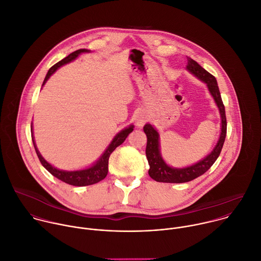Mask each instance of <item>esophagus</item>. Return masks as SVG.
I'll return each instance as SVG.
<instances>
[{
	"label": "esophagus",
	"instance_id": "34e87169",
	"mask_svg": "<svg viewBox=\"0 0 261 261\" xmlns=\"http://www.w3.org/2000/svg\"><path fill=\"white\" fill-rule=\"evenodd\" d=\"M146 120H147V115H146L145 111L139 110L138 113L136 114V116H135L136 125H137L138 127H141V126L144 125V123L146 122Z\"/></svg>",
	"mask_w": 261,
	"mask_h": 261
}]
</instances>
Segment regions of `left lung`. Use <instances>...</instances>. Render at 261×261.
<instances>
[{
	"label": "left lung",
	"instance_id": "1",
	"mask_svg": "<svg viewBox=\"0 0 261 261\" xmlns=\"http://www.w3.org/2000/svg\"><path fill=\"white\" fill-rule=\"evenodd\" d=\"M187 61H188V64L186 69H187L191 74H193L195 77H197L199 81H201L206 85V88L219 109L220 117H221V132L216 145L214 146L213 151L210 154H207L203 159L199 160L198 162L192 165L178 168V167H172L165 162V160L161 155L159 132L153 125L148 123L145 124L143 127V131L147 138L145 155H146L148 164H150L148 174H150V176L156 181L178 184V182L190 181L200 176L201 174L206 172L211 168V166L215 163V161L218 159L223 147V144H224V141H225L226 129H227L225 108L221 99V94L219 91L217 81L211 73H208L205 69H203L197 62H195L189 57H187Z\"/></svg>",
	"mask_w": 261,
	"mask_h": 261
}]
</instances>
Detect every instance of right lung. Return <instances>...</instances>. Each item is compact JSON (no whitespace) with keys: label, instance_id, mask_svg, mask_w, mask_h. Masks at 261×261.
Here are the masks:
<instances>
[{"label":"right lung","instance_id":"obj_1","mask_svg":"<svg viewBox=\"0 0 261 261\" xmlns=\"http://www.w3.org/2000/svg\"><path fill=\"white\" fill-rule=\"evenodd\" d=\"M84 53H91V50L86 49V48H82L79 50L73 51L72 54H70L68 57H66L65 59H63L62 61H60L59 63H57L56 65H54L47 72L46 76L44 79V82L42 84V87L46 84V82L49 80V77L53 75V74L62 66L72 62L75 60L81 54ZM134 126L130 125L126 128H124L123 130H121L114 138L113 140L110 141V143L108 144V146L105 148V151L103 152V154L100 156V158H98V160L96 162H94L91 166L83 168V169H77V170H63V169H59L55 166H53L49 162H47L42 155L40 154L39 150L37 148V145L35 143V138L33 135V124L31 126V132H32V140L35 146V151L37 153V156H38L41 164L44 166V168L49 171L54 176H56L57 178L61 179L62 181L72 185V186H79V187H84V186H89V185H93L96 184L100 180H102L103 178H105V176L107 175L108 172V159L110 154L113 153L116 148L121 145L125 139L127 138V136L129 135V133H131L133 131Z\"/></svg>","mask_w":261,"mask_h":261}]
</instances>
